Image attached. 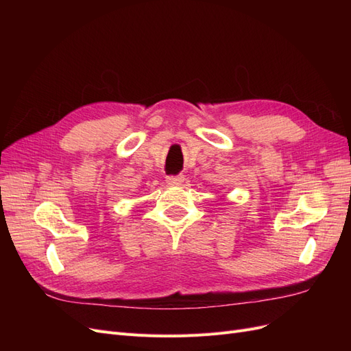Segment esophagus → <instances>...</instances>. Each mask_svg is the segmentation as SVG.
<instances>
[{"label":"esophagus","mask_w":351,"mask_h":351,"mask_svg":"<svg viewBox=\"0 0 351 351\" xmlns=\"http://www.w3.org/2000/svg\"><path fill=\"white\" fill-rule=\"evenodd\" d=\"M184 182V177L183 176H171V177H167V183L169 186H182V183Z\"/></svg>","instance_id":"esophagus-1"}]
</instances>
